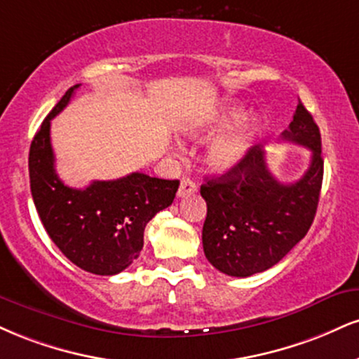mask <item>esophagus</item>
Instances as JSON below:
<instances>
[{"label":"esophagus","instance_id":"34e87169","mask_svg":"<svg viewBox=\"0 0 359 359\" xmlns=\"http://www.w3.org/2000/svg\"><path fill=\"white\" fill-rule=\"evenodd\" d=\"M198 191L197 184L194 182L191 179H182L180 182L179 191H177V197H185V196H191V194H196Z\"/></svg>","mask_w":359,"mask_h":359}]
</instances>
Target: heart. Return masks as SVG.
I'll list each match as a JSON object with an SVG mask.
<instances>
[{
  "instance_id": "heart-1",
  "label": "heart",
  "mask_w": 359,
  "mask_h": 359,
  "mask_svg": "<svg viewBox=\"0 0 359 359\" xmlns=\"http://www.w3.org/2000/svg\"><path fill=\"white\" fill-rule=\"evenodd\" d=\"M245 109L239 102H224L214 111L205 115L201 122L187 128L189 135L204 132H215L238 122L234 127L219 133L205 149V163L215 172H229L244 161L254 138H256L261 122L256 116H244ZM243 120L241 121L240 118Z\"/></svg>"
}]
</instances>
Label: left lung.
Here are the masks:
<instances>
[{
	"instance_id": "8db88e82",
	"label": "left lung",
	"mask_w": 359,
	"mask_h": 359,
	"mask_svg": "<svg viewBox=\"0 0 359 359\" xmlns=\"http://www.w3.org/2000/svg\"><path fill=\"white\" fill-rule=\"evenodd\" d=\"M280 138L313 152L296 182H279L267 168L264 150L254 145L239 165L201 185L207 204L204 254L224 274L248 278L278 264L314 221L325 162L321 133L301 102Z\"/></svg>"
}]
</instances>
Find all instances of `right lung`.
I'll use <instances>...</instances> for the list:
<instances>
[{
  "instance_id": "right-lung-1",
  "label": "right lung",
  "mask_w": 359,
  "mask_h": 359,
  "mask_svg": "<svg viewBox=\"0 0 359 359\" xmlns=\"http://www.w3.org/2000/svg\"><path fill=\"white\" fill-rule=\"evenodd\" d=\"M79 86L67 90L33 137L29 187L43 227L56 248L86 273L114 276L138 257L145 226L174 202L179 180L132 172L116 180H95L85 189L63 184L55 170L50 125Z\"/></svg>"
}]
</instances>
